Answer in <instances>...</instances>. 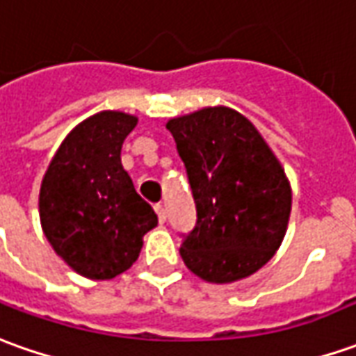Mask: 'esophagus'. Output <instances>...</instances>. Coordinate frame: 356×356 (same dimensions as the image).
Instances as JSON below:
<instances>
[{
	"instance_id": "esophagus-1",
	"label": "esophagus",
	"mask_w": 356,
	"mask_h": 356,
	"mask_svg": "<svg viewBox=\"0 0 356 356\" xmlns=\"http://www.w3.org/2000/svg\"><path fill=\"white\" fill-rule=\"evenodd\" d=\"M154 209H156V212H158V218H159V222H161V224H163V222H165V220H168V212H165V207H163V204H161V202H158V204H156V207H154Z\"/></svg>"
}]
</instances>
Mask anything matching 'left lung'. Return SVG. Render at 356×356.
Returning <instances> with one entry per match:
<instances>
[{
  "label": "left lung",
  "instance_id": "obj_1",
  "mask_svg": "<svg viewBox=\"0 0 356 356\" xmlns=\"http://www.w3.org/2000/svg\"><path fill=\"white\" fill-rule=\"evenodd\" d=\"M165 127L197 204V224L179 249L185 265L216 284L253 275L275 255L289 226L292 191L280 161L234 108H200Z\"/></svg>",
  "mask_w": 356,
  "mask_h": 356
}]
</instances>
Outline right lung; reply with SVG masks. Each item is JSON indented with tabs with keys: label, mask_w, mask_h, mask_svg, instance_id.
<instances>
[{
	"label": "right lung",
	"mask_w": 356,
	"mask_h": 356,
	"mask_svg": "<svg viewBox=\"0 0 356 356\" xmlns=\"http://www.w3.org/2000/svg\"><path fill=\"white\" fill-rule=\"evenodd\" d=\"M138 118L103 111L77 124L46 169L38 212L46 239L72 269L107 280L132 267L144 234L158 226L120 149Z\"/></svg>",
	"instance_id": "right-lung-1"
}]
</instances>
